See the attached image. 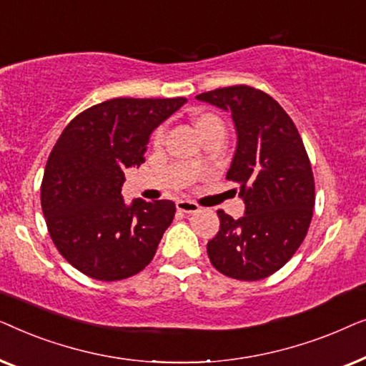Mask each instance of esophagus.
Returning a JSON list of instances; mask_svg holds the SVG:
<instances>
[{
	"mask_svg": "<svg viewBox=\"0 0 366 366\" xmlns=\"http://www.w3.org/2000/svg\"><path fill=\"white\" fill-rule=\"evenodd\" d=\"M177 209L182 213H197L199 207L197 203L188 202V199H179V202H177Z\"/></svg>",
	"mask_w": 366,
	"mask_h": 366,
	"instance_id": "esophagus-1",
	"label": "esophagus"
}]
</instances>
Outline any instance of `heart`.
Segmentation results:
<instances>
[{
  "mask_svg": "<svg viewBox=\"0 0 366 366\" xmlns=\"http://www.w3.org/2000/svg\"><path fill=\"white\" fill-rule=\"evenodd\" d=\"M193 128L197 134L202 139H204L208 137V134H212L213 132H224V127H223V122L219 119L218 117H214L212 113H203V114H198V117L193 118ZM163 138V132L162 129H158L157 133H154V143H159ZM192 167L194 169L199 168V159H194L192 163Z\"/></svg>",
  "mask_w": 366,
  "mask_h": 366,
  "instance_id": "obj_1",
  "label": "heart"
}]
</instances>
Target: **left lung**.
<instances>
[{
  "instance_id": "left-lung-1",
  "label": "left lung",
  "mask_w": 366,
  "mask_h": 366,
  "mask_svg": "<svg viewBox=\"0 0 366 366\" xmlns=\"http://www.w3.org/2000/svg\"><path fill=\"white\" fill-rule=\"evenodd\" d=\"M198 102L228 112L237 149L227 178L239 184L244 214L218 209L219 232L207 244L219 273L257 282L278 272L307 237L315 208L308 154L292 118L259 89L238 84L202 93Z\"/></svg>"
}]
</instances>
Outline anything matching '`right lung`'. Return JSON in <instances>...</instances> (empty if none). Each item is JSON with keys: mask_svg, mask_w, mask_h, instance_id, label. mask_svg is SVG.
Wrapping results in <instances>:
<instances>
[{"mask_svg": "<svg viewBox=\"0 0 366 366\" xmlns=\"http://www.w3.org/2000/svg\"><path fill=\"white\" fill-rule=\"evenodd\" d=\"M187 98H114L73 118L49 153L41 208L54 247L102 282L133 277L152 262L172 224L169 199L124 203V169L144 163L149 137Z\"/></svg>", "mask_w": 366, "mask_h": 366, "instance_id": "right-lung-1", "label": "right lung"}]
</instances>
